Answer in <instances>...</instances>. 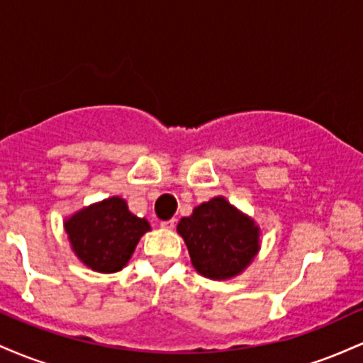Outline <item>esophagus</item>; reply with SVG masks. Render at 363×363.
<instances>
[{
  "instance_id": "1",
  "label": "esophagus",
  "mask_w": 363,
  "mask_h": 363,
  "mask_svg": "<svg viewBox=\"0 0 363 363\" xmlns=\"http://www.w3.org/2000/svg\"><path fill=\"white\" fill-rule=\"evenodd\" d=\"M162 228H165V230H172L174 227H176V220H165V222L160 223Z\"/></svg>"
}]
</instances>
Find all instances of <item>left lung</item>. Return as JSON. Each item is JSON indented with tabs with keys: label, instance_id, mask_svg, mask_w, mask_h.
Listing matches in <instances>:
<instances>
[{
	"label": "left lung",
	"instance_id": "1",
	"mask_svg": "<svg viewBox=\"0 0 363 363\" xmlns=\"http://www.w3.org/2000/svg\"><path fill=\"white\" fill-rule=\"evenodd\" d=\"M177 234L184 239L193 268L210 280H230L244 273L261 249L259 225L223 196L181 218Z\"/></svg>",
	"mask_w": 363,
	"mask_h": 363
}]
</instances>
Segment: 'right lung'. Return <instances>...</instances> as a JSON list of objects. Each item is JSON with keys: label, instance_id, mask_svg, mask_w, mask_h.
Instances as JSON below:
<instances>
[{"label": "right lung", "instance_id": "right-lung-1", "mask_svg": "<svg viewBox=\"0 0 363 363\" xmlns=\"http://www.w3.org/2000/svg\"><path fill=\"white\" fill-rule=\"evenodd\" d=\"M62 225L74 256L97 273L121 272L141 237L152 230L148 220L131 213L121 196L83 206Z\"/></svg>", "mask_w": 363, "mask_h": 363}]
</instances>
